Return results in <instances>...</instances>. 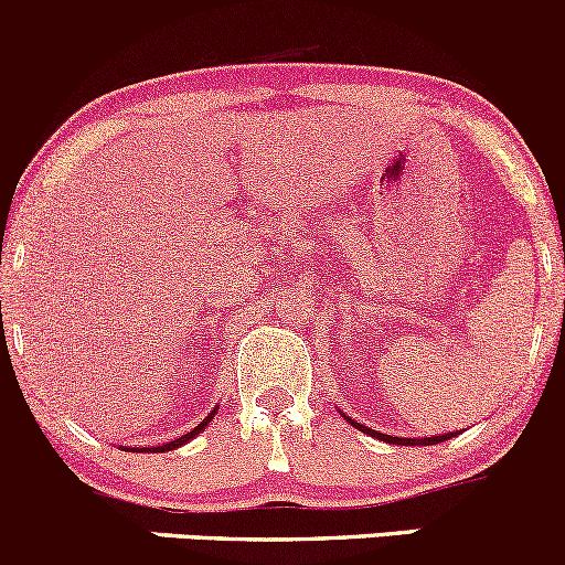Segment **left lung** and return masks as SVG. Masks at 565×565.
<instances>
[{"instance_id": "left-lung-1", "label": "left lung", "mask_w": 565, "mask_h": 565, "mask_svg": "<svg viewBox=\"0 0 565 565\" xmlns=\"http://www.w3.org/2000/svg\"><path fill=\"white\" fill-rule=\"evenodd\" d=\"M343 417H345V415H343ZM345 420H349L354 428H360L362 434H367V437H376V439H382V443H387V445H439V443H445V439L456 437V434H443V437H423V439L390 437V434H379V431H373V428L362 426V423H354V420H351V417H345Z\"/></svg>"}]
</instances>
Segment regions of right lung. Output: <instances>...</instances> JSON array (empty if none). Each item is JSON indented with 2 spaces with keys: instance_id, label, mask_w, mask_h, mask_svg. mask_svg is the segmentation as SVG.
Returning <instances> with one entry per match:
<instances>
[{
  "instance_id": "add662e5",
  "label": "right lung",
  "mask_w": 565,
  "mask_h": 565,
  "mask_svg": "<svg viewBox=\"0 0 565 565\" xmlns=\"http://www.w3.org/2000/svg\"><path fill=\"white\" fill-rule=\"evenodd\" d=\"M216 412H220V409H211V415L205 417L203 423H198V426H194L192 431H186V434H183V437L172 439V443H167V445H159V448H145V450H153V454H167V450H175V448H181V445H186L189 439H194V437H198V434L203 431V428L209 426L211 420H214V415H216ZM126 450H137V448H126ZM139 450H142V448H139Z\"/></svg>"
}]
</instances>
